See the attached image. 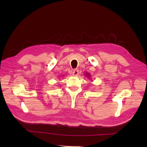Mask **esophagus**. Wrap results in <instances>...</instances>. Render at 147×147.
Returning a JSON list of instances; mask_svg holds the SVG:
<instances>
[{
	"label": "esophagus",
	"instance_id": "1",
	"mask_svg": "<svg viewBox=\"0 0 147 147\" xmlns=\"http://www.w3.org/2000/svg\"><path fill=\"white\" fill-rule=\"evenodd\" d=\"M78 74H79V70H78V69H74L73 71V75L76 76H78Z\"/></svg>",
	"mask_w": 147,
	"mask_h": 147
}]
</instances>
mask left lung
Instances as JSON below:
<instances>
[{"instance_id": "left-lung-1", "label": "left lung", "mask_w": 147, "mask_h": 147, "mask_svg": "<svg viewBox=\"0 0 147 147\" xmlns=\"http://www.w3.org/2000/svg\"><path fill=\"white\" fill-rule=\"evenodd\" d=\"M84 75H85V76H86L87 78H90V74L89 73H85V74H84Z\"/></svg>"}]
</instances>
